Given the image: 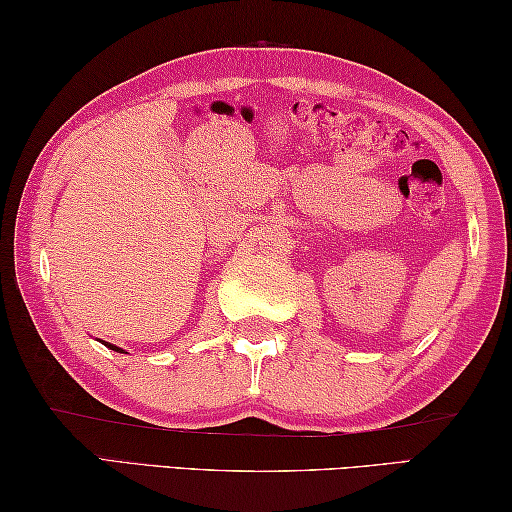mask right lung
<instances>
[{"label":"right lung","mask_w":512,"mask_h":512,"mask_svg":"<svg viewBox=\"0 0 512 512\" xmlns=\"http://www.w3.org/2000/svg\"><path fill=\"white\" fill-rule=\"evenodd\" d=\"M108 345V348L110 350H115V352H124V350H121V348H117V345H112V343H106Z\"/></svg>","instance_id":"obj_1"}]
</instances>
